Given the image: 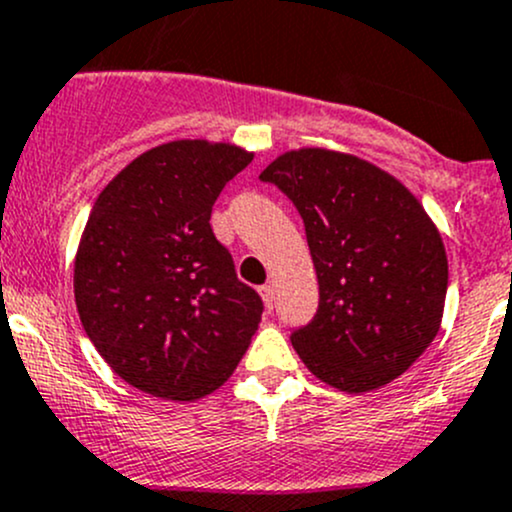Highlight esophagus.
<instances>
[{
  "mask_svg": "<svg viewBox=\"0 0 512 512\" xmlns=\"http://www.w3.org/2000/svg\"><path fill=\"white\" fill-rule=\"evenodd\" d=\"M260 297H262V302H265V307L272 309V304H275V287L262 285L260 287Z\"/></svg>",
  "mask_w": 512,
  "mask_h": 512,
  "instance_id": "34e87169",
  "label": "esophagus"
}]
</instances>
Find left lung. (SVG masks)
I'll return each instance as SVG.
<instances>
[{
	"mask_svg": "<svg viewBox=\"0 0 512 512\" xmlns=\"http://www.w3.org/2000/svg\"><path fill=\"white\" fill-rule=\"evenodd\" d=\"M297 205L319 280V309L292 347L324 384L364 394L399 379L436 339L448 289L441 232L379 165L294 148L260 173Z\"/></svg>",
	"mask_w": 512,
	"mask_h": 512,
	"instance_id": "left-lung-1",
	"label": "left lung"
}]
</instances>
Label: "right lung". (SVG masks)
Returning a JSON list of instances; mask_svg holds the SVG:
<instances>
[{"label":"right lung","instance_id":"obj_1","mask_svg":"<svg viewBox=\"0 0 512 512\" xmlns=\"http://www.w3.org/2000/svg\"><path fill=\"white\" fill-rule=\"evenodd\" d=\"M255 153L180 138L133 158L98 193L74 260L84 332L136 389L198 401L232 376L262 319L210 213Z\"/></svg>","mask_w":512,"mask_h":512}]
</instances>
